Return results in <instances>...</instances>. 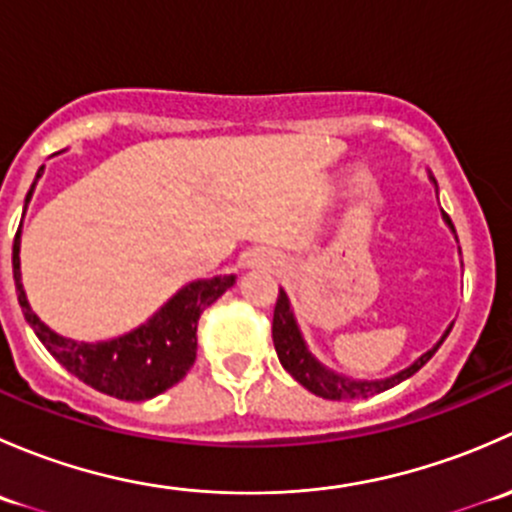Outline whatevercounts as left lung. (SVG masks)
Instances as JSON below:
<instances>
[{"label":"left lung","instance_id":"8db88e82","mask_svg":"<svg viewBox=\"0 0 512 512\" xmlns=\"http://www.w3.org/2000/svg\"><path fill=\"white\" fill-rule=\"evenodd\" d=\"M448 220V215H443ZM451 225V220H448ZM453 227V225H451ZM451 332V329H448ZM448 332L443 334V339L448 337ZM441 342L421 356V359L414 361L409 369H404L401 374L389 376V379H381V381H354V379H344V376L332 374V371L324 369L319 361H314V356L307 352L304 347L302 337H299V329L294 324L292 312H289V302H287V294L280 289V297H277L275 304V317H272V342H275V352L280 356V364L285 366V371H289L294 381L309 389L312 394L322 396V399L329 401H352V399H366V396H374L381 394V391L391 389V386L401 384L404 379L414 376L433 354L436 349L441 347Z\"/></svg>","mask_w":512,"mask_h":512}]
</instances>
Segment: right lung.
<instances>
[{
    "mask_svg": "<svg viewBox=\"0 0 512 512\" xmlns=\"http://www.w3.org/2000/svg\"><path fill=\"white\" fill-rule=\"evenodd\" d=\"M39 175L41 168L36 178ZM29 198H32V190L27 193V203ZM12 267L22 312L46 352L91 389L121 401L153 399L188 374L190 366L195 364V354H198L195 332H198L200 314L225 289L235 285V275L193 282V285L180 289L151 322H146L136 332L113 339V342L79 344L51 332L29 307L22 275H19V230L14 235Z\"/></svg>",
    "mask_w": 512,
    "mask_h": 512,
    "instance_id": "1",
    "label": "right lung"
}]
</instances>
